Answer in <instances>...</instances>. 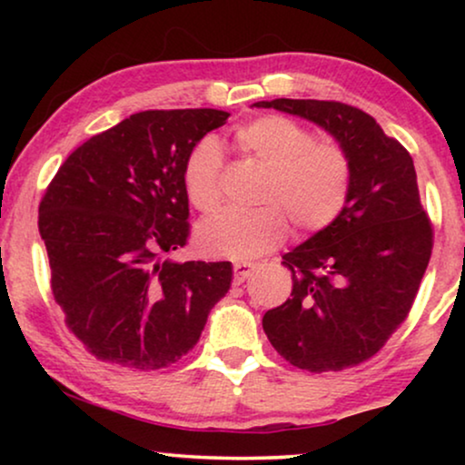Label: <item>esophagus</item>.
Instances as JSON below:
<instances>
[{"label":"esophagus","mask_w":465,"mask_h":465,"mask_svg":"<svg viewBox=\"0 0 465 465\" xmlns=\"http://www.w3.org/2000/svg\"><path fill=\"white\" fill-rule=\"evenodd\" d=\"M234 283H243L247 277L252 275L253 262H247V260H241V262H234Z\"/></svg>","instance_id":"34e87169"}]
</instances>
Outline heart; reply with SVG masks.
Wrapping results in <instances>:
<instances>
[{"label":"heart","mask_w":465,"mask_h":465,"mask_svg":"<svg viewBox=\"0 0 465 465\" xmlns=\"http://www.w3.org/2000/svg\"><path fill=\"white\" fill-rule=\"evenodd\" d=\"M232 142L245 158L266 169L253 212H224L203 222L196 232L209 256L252 260L277 250L290 223L313 234L332 226L347 207L353 186V158L341 142L317 137L309 126L283 114H269L234 131ZM224 154L207 137L183 163V188L199 212L222 205Z\"/></svg>","instance_id":"obj_1"}]
</instances>
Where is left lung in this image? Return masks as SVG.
<instances>
[{
	"instance_id": "1",
	"label": "left lung",
	"mask_w": 465,
	"mask_h": 465,
	"mask_svg": "<svg viewBox=\"0 0 465 465\" xmlns=\"http://www.w3.org/2000/svg\"><path fill=\"white\" fill-rule=\"evenodd\" d=\"M253 105L313 120L345 145L355 167L341 218L283 256L292 292L266 311L264 332L277 353L302 371L358 366L409 317L434 247L415 164L360 107L317 99Z\"/></svg>"
}]
</instances>
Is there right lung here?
<instances>
[{"label":"right lung","mask_w":465,"mask_h":465,"mask_svg":"<svg viewBox=\"0 0 465 465\" xmlns=\"http://www.w3.org/2000/svg\"><path fill=\"white\" fill-rule=\"evenodd\" d=\"M226 118L209 107L133 114L86 139L48 183L37 226L50 288L97 360L143 372L175 364L231 288V262L163 258L190 237L183 163Z\"/></svg>","instance_id":"1"}]
</instances>
